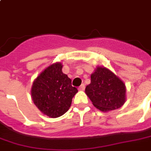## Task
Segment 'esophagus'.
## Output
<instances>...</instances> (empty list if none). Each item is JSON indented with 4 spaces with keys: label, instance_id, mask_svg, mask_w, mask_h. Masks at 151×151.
<instances>
[{
    "label": "esophagus",
    "instance_id": "obj_1",
    "mask_svg": "<svg viewBox=\"0 0 151 151\" xmlns=\"http://www.w3.org/2000/svg\"><path fill=\"white\" fill-rule=\"evenodd\" d=\"M79 90L80 91H83V90H85V84H82L81 86H79V88H78Z\"/></svg>",
    "mask_w": 151,
    "mask_h": 151
}]
</instances>
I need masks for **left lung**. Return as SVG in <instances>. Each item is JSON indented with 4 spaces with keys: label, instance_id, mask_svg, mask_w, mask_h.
Masks as SVG:
<instances>
[{
    "label": "left lung",
    "instance_id": "left-lung-1",
    "mask_svg": "<svg viewBox=\"0 0 151 151\" xmlns=\"http://www.w3.org/2000/svg\"><path fill=\"white\" fill-rule=\"evenodd\" d=\"M85 91L94 106L101 111L120 108L126 99L124 83L104 67H97L91 74V83L86 86Z\"/></svg>",
    "mask_w": 151,
    "mask_h": 151
}]
</instances>
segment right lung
Listing matches in <instances>:
<instances>
[{
	"instance_id": "add662e5",
	"label": "right lung",
	"mask_w": 151,
	"mask_h": 151,
	"mask_svg": "<svg viewBox=\"0 0 151 151\" xmlns=\"http://www.w3.org/2000/svg\"><path fill=\"white\" fill-rule=\"evenodd\" d=\"M77 92L71 79L62 72L61 63L46 68L34 81L31 91L36 106L50 118L67 112Z\"/></svg>"
}]
</instances>
